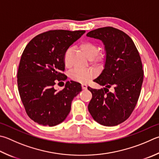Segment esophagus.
Instances as JSON below:
<instances>
[{"label": "esophagus", "mask_w": 159, "mask_h": 159, "mask_svg": "<svg viewBox=\"0 0 159 159\" xmlns=\"http://www.w3.org/2000/svg\"><path fill=\"white\" fill-rule=\"evenodd\" d=\"M81 86H82V88H83V89H87V88H88V85H86V84H85V83H83V84L81 85Z\"/></svg>", "instance_id": "esophagus-1"}]
</instances>
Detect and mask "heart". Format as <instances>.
Instances as JSON below:
<instances>
[{
    "instance_id": "obj_1",
    "label": "heart",
    "mask_w": 159,
    "mask_h": 159,
    "mask_svg": "<svg viewBox=\"0 0 159 159\" xmlns=\"http://www.w3.org/2000/svg\"><path fill=\"white\" fill-rule=\"evenodd\" d=\"M79 47L83 53L89 58V61L95 65H102L104 62L105 56L102 52H98L97 46L90 42H83L80 44ZM71 48L69 47L64 52L63 60L66 66L70 63V56ZM96 71L94 69H75L70 73V78L79 83H86L94 77Z\"/></svg>"
}]
</instances>
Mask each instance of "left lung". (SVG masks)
I'll use <instances>...</instances> for the list:
<instances>
[{"instance_id":"obj_1","label":"left lung","mask_w":159,"mask_h":159,"mask_svg":"<svg viewBox=\"0 0 159 159\" xmlns=\"http://www.w3.org/2000/svg\"><path fill=\"white\" fill-rule=\"evenodd\" d=\"M86 35L100 39L106 51L104 69L93 80L103 88L88 87L92 94L88 111L100 125H118L131 115L140 96L143 70L139 53L131 37L117 28H98Z\"/></svg>"}]
</instances>
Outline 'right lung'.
I'll return each instance as SVG.
<instances>
[{
	"label": "right lung",
	"instance_id": "add662e5",
	"mask_svg": "<svg viewBox=\"0 0 159 159\" xmlns=\"http://www.w3.org/2000/svg\"><path fill=\"white\" fill-rule=\"evenodd\" d=\"M85 33L46 32L34 37L23 52L17 73L19 92L26 113L39 125L53 126L62 122L71 111L72 100L82 90L80 83L73 80L58 92L54 85L66 80L62 74L65 51Z\"/></svg>",
	"mask_w": 159,
	"mask_h": 159
}]
</instances>
